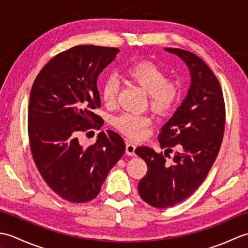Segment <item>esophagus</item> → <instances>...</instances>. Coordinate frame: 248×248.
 <instances>
[{
  "instance_id": "esophagus-1",
  "label": "esophagus",
  "mask_w": 248,
  "mask_h": 248,
  "mask_svg": "<svg viewBox=\"0 0 248 248\" xmlns=\"http://www.w3.org/2000/svg\"><path fill=\"white\" fill-rule=\"evenodd\" d=\"M125 152H127L128 155H135V145L127 140V144H125Z\"/></svg>"
}]
</instances>
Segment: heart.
Returning <instances> with one entry per match:
<instances>
[{"label":"heart","instance_id":"b5f03b06","mask_svg":"<svg viewBox=\"0 0 248 248\" xmlns=\"http://www.w3.org/2000/svg\"><path fill=\"white\" fill-rule=\"evenodd\" d=\"M124 76L148 93L149 108L159 116L170 114L181 98L180 83L168 78L166 71L152 62H134L124 70ZM118 93V81L114 77H108L101 85V98L108 108L116 103ZM150 123L147 116L131 113L119 114L112 119V124L120 133L133 140L143 138Z\"/></svg>","mask_w":248,"mask_h":248}]
</instances>
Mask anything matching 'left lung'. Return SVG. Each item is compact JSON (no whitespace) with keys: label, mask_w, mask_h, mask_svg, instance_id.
I'll use <instances>...</instances> for the list:
<instances>
[{"label":"left lung","mask_w":248,"mask_h":248,"mask_svg":"<svg viewBox=\"0 0 248 248\" xmlns=\"http://www.w3.org/2000/svg\"><path fill=\"white\" fill-rule=\"evenodd\" d=\"M186 62L192 84L186 98L157 136L161 148L135 149L147 164L139 182L141 199L151 207L166 209L183 202L200 186L217 160L225 131L226 108L218 80L208 65L192 52L166 48ZM179 145L171 163L169 152Z\"/></svg>","instance_id":"1"}]
</instances>
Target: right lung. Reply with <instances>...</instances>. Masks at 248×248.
<instances>
[{
  "mask_svg": "<svg viewBox=\"0 0 248 248\" xmlns=\"http://www.w3.org/2000/svg\"><path fill=\"white\" fill-rule=\"evenodd\" d=\"M119 52L109 46H76L46 62L31 86L28 112L31 154L46 183L67 202L93 200L124 154L123 138L112 130L100 133L89 146H82L78 139L80 133L103 124L94 114L101 107L97 80Z\"/></svg>",
  "mask_w": 248,
  "mask_h": 248,
  "instance_id": "1",
  "label": "right lung"
}]
</instances>
